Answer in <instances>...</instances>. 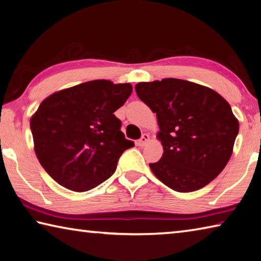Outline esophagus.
<instances>
[{"mask_svg": "<svg viewBox=\"0 0 261 261\" xmlns=\"http://www.w3.org/2000/svg\"><path fill=\"white\" fill-rule=\"evenodd\" d=\"M149 139H150L149 135L144 134V135H143V137H141V138L138 140V143H137V144H138V146H140V147H144V146H146L147 144H148Z\"/></svg>", "mask_w": 261, "mask_h": 261, "instance_id": "obj_1", "label": "esophagus"}]
</instances>
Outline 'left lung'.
Instances as JSON below:
<instances>
[{"mask_svg": "<svg viewBox=\"0 0 261 261\" xmlns=\"http://www.w3.org/2000/svg\"><path fill=\"white\" fill-rule=\"evenodd\" d=\"M136 92L156 113L163 146L155 177L176 192H194L211 182L228 163L239 121L219 93L179 79L140 82Z\"/></svg>", "mask_w": 261, "mask_h": 261, "instance_id": "left-lung-1", "label": "left lung"}]
</instances>
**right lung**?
<instances>
[{
    "label": "right lung",
    "mask_w": 261,
    "mask_h": 261,
    "mask_svg": "<svg viewBox=\"0 0 261 261\" xmlns=\"http://www.w3.org/2000/svg\"><path fill=\"white\" fill-rule=\"evenodd\" d=\"M132 92L130 83L94 80L45 98L31 118L37 160L49 176L74 192L97 187L135 146L114 115Z\"/></svg>",
    "instance_id": "obj_1"
}]
</instances>
